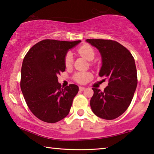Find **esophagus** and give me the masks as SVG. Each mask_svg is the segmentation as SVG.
<instances>
[{
    "mask_svg": "<svg viewBox=\"0 0 154 154\" xmlns=\"http://www.w3.org/2000/svg\"><path fill=\"white\" fill-rule=\"evenodd\" d=\"M79 90L81 91H84V90H85V87H83V86H79Z\"/></svg>",
    "mask_w": 154,
    "mask_h": 154,
    "instance_id": "34e87169",
    "label": "esophagus"
}]
</instances>
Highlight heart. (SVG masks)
I'll list each match as a JSON object with an SVG mask.
<instances>
[{
    "label": "heart",
    "instance_id": "1",
    "mask_svg": "<svg viewBox=\"0 0 154 154\" xmlns=\"http://www.w3.org/2000/svg\"><path fill=\"white\" fill-rule=\"evenodd\" d=\"M77 52L81 56L84 57L88 61L93 60L95 57V52L93 48L88 44L82 45L79 48H78ZM64 65L66 68H69L72 64V55L70 52H68L65 55L63 59ZM92 78V74L89 72H79L74 75L73 79L75 81L79 84H84L88 82Z\"/></svg>",
    "mask_w": 154,
    "mask_h": 154
}]
</instances>
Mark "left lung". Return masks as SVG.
Wrapping results in <instances>:
<instances>
[{
	"mask_svg": "<svg viewBox=\"0 0 154 154\" xmlns=\"http://www.w3.org/2000/svg\"><path fill=\"white\" fill-rule=\"evenodd\" d=\"M99 50L102 66L99 75L109 79L103 91L93 88L90 104L95 115L105 120H113L123 114L131 102L137 84L134 57L116 41L86 39Z\"/></svg>",
	"mask_w": 154,
	"mask_h": 154,
	"instance_id": "left-lung-1",
	"label": "left lung"
}]
</instances>
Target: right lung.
I'll return each mask as SVG.
<instances>
[{
    "mask_svg": "<svg viewBox=\"0 0 154 154\" xmlns=\"http://www.w3.org/2000/svg\"><path fill=\"white\" fill-rule=\"evenodd\" d=\"M80 42L45 39L34 45L24 57L20 89L32 113L45 122H57L69 113L79 87L70 84L63 88L57 75L65 71L68 50Z\"/></svg>",
    "mask_w": 154,
    "mask_h": 154,
    "instance_id": "add662e5",
    "label": "right lung"
}]
</instances>
